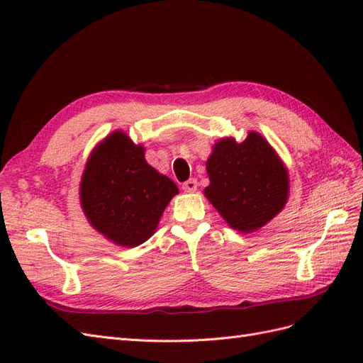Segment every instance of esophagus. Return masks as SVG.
<instances>
[{
    "label": "esophagus",
    "instance_id": "1",
    "mask_svg": "<svg viewBox=\"0 0 363 363\" xmlns=\"http://www.w3.org/2000/svg\"><path fill=\"white\" fill-rule=\"evenodd\" d=\"M182 189H184V191H187V194H194V191H196V189H198L196 179H194V177H191V179L186 181V182L182 184Z\"/></svg>",
    "mask_w": 363,
    "mask_h": 363
}]
</instances>
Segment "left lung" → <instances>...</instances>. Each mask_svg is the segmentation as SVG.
I'll return each mask as SVG.
<instances>
[{"instance_id": "1", "label": "left lung", "mask_w": 363, "mask_h": 363, "mask_svg": "<svg viewBox=\"0 0 363 363\" xmlns=\"http://www.w3.org/2000/svg\"><path fill=\"white\" fill-rule=\"evenodd\" d=\"M206 168L211 179L206 198L240 233L267 225L287 203V168L273 146L254 130L242 143L233 137L218 140Z\"/></svg>"}]
</instances>
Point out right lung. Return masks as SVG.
Returning a JSON list of instances; mask_svg holds the SVG:
<instances>
[{
    "label": "right lung",
    "instance_id": "right-lung-1",
    "mask_svg": "<svg viewBox=\"0 0 363 363\" xmlns=\"http://www.w3.org/2000/svg\"><path fill=\"white\" fill-rule=\"evenodd\" d=\"M177 186L145 160V148L115 130L90 154L79 196L99 234L120 246L142 245L154 234Z\"/></svg>",
    "mask_w": 363,
    "mask_h": 363
}]
</instances>
